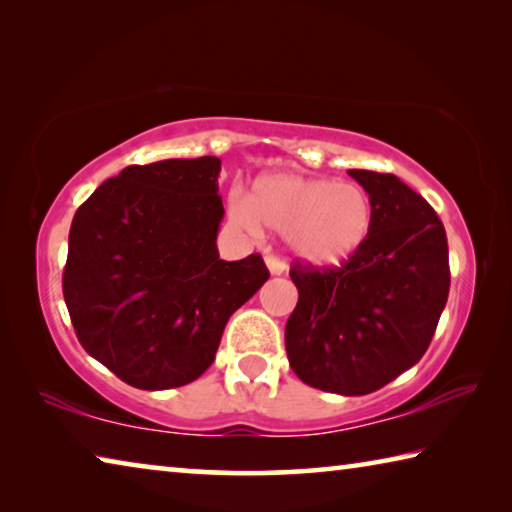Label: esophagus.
Instances as JSON below:
<instances>
[{"mask_svg":"<svg viewBox=\"0 0 512 512\" xmlns=\"http://www.w3.org/2000/svg\"><path fill=\"white\" fill-rule=\"evenodd\" d=\"M266 266H268V271H271V275H282L284 271H287V266H284L282 259H277L275 255H266Z\"/></svg>","mask_w":512,"mask_h":512,"instance_id":"esophagus-1","label":"esophagus"}]
</instances>
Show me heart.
I'll list each match as a JSON object with an SVG mask.
<instances>
[{"label":"heart","mask_w":512,"mask_h":512,"mask_svg":"<svg viewBox=\"0 0 512 512\" xmlns=\"http://www.w3.org/2000/svg\"><path fill=\"white\" fill-rule=\"evenodd\" d=\"M232 216L250 232L287 235L302 262L339 266L366 244L372 230V198L361 185L298 173L259 178L250 201L235 196Z\"/></svg>","instance_id":"obj_1"}]
</instances>
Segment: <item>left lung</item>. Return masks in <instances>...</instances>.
Returning a JSON list of instances; mask_svg holds the SVG:
<instances>
[{"label":"left lung","instance_id":"obj_1","mask_svg":"<svg viewBox=\"0 0 512 512\" xmlns=\"http://www.w3.org/2000/svg\"><path fill=\"white\" fill-rule=\"evenodd\" d=\"M372 230L341 266L293 262L298 305L284 343L305 384L368 395L422 359L449 296V250L433 207L393 173L350 169Z\"/></svg>","mask_w":512,"mask_h":512}]
</instances>
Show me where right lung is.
<instances>
[{
  "label": "right lung",
  "instance_id": "obj_1",
  "mask_svg": "<svg viewBox=\"0 0 512 512\" xmlns=\"http://www.w3.org/2000/svg\"><path fill=\"white\" fill-rule=\"evenodd\" d=\"M221 160L131 164L97 187L69 228L63 296L90 357L142 391L212 366L228 318L268 280L264 259L223 262Z\"/></svg>",
  "mask_w": 512,
  "mask_h": 512
}]
</instances>
